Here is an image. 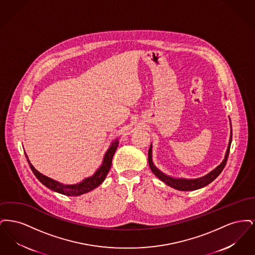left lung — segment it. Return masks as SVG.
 I'll return each instance as SVG.
<instances>
[{"mask_svg":"<svg viewBox=\"0 0 255 255\" xmlns=\"http://www.w3.org/2000/svg\"><path fill=\"white\" fill-rule=\"evenodd\" d=\"M230 139V143H229V147L226 153V157L225 159L223 160V162L217 166L213 171H211L209 174L206 175L203 178H199V179H195V180H185V179H173L169 176L164 175L162 172H160L159 170L153 164L152 162V146H150L149 151H148V161H149V166L152 170V172L158 177L159 180H161L162 182H165L167 185H169L171 187L178 189V190H182V191H189V190H196L199 188H202L204 186L207 185L208 183L213 182L219 175L221 174V172L225 168L227 160H228V157L230 154V148H231V137Z\"/></svg>","mask_w":255,"mask_h":255,"instance_id":"1","label":"left lung"}]
</instances>
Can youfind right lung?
I'll return each instance as SVG.
<instances>
[{
  "mask_svg": "<svg viewBox=\"0 0 255 255\" xmlns=\"http://www.w3.org/2000/svg\"><path fill=\"white\" fill-rule=\"evenodd\" d=\"M118 146H119V141H118V139H116L112 143V145L110 146L108 151L106 152L104 158H103V162H102L101 166L97 169V172L92 177L87 178L83 182L77 183V184L68 185V184H63L60 182H56L50 178L44 176L40 172H38L32 166V164L29 162V160H28V164L37 179L49 189H51L55 192H58L60 194L66 195V196H79V195L84 194V193H87V192L95 189L105 180L107 174L109 173L110 168L112 165V159H113L114 154H115Z\"/></svg>",
  "mask_w": 255,
  "mask_h": 255,
  "instance_id": "obj_1",
  "label": "right lung"
}]
</instances>
